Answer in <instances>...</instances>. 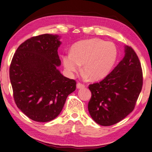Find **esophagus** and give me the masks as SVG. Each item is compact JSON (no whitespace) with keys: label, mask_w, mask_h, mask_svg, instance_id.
<instances>
[{"label":"esophagus","mask_w":152,"mask_h":152,"mask_svg":"<svg viewBox=\"0 0 152 152\" xmlns=\"http://www.w3.org/2000/svg\"><path fill=\"white\" fill-rule=\"evenodd\" d=\"M85 87V85L84 84H82L81 82H78V84H77V88H78V89H80V88H83Z\"/></svg>","instance_id":"34e87169"}]
</instances>
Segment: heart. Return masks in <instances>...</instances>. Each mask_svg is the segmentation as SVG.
<instances>
[{"label":"heart","mask_w":152,"mask_h":152,"mask_svg":"<svg viewBox=\"0 0 152 152\" xmlns=\"http://www.w3.org/2000/svg\"><path fill=\"white\" fill-rule=\"evenodd\" d=\"M118 50L112 42L93 38L74 45L70 54L63 56L64 66L74 72L83 64L84 72L91 80H100L107 76L116 60Z\"/></svg>","instance_id":"obj_1"}]
</instances>
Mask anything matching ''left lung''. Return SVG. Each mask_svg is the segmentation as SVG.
I'll return each instance as SVG.
<instances>
[{
    "label": "left lung",
    "mask_w": 152,
    "mask_h": 152,
    "mask_svg": "<svg viewBox=\"0 0 152 152\" xmlns=\"http://www.w3.org/2000/svg\"><path fill=\"white\" fill-rule=\"evenodd\" d=\"M126 54L114 70L99 82L90 84L88 111L101 126L120 122L133 111L143 86V72L137 54L126 46Z\"/></svg>",
    "instance_id": "8db88e82"
}]
</instances>
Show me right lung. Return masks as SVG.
Here are the masks:
<instances>
[{
    "label": "right lung",
    "instance_id": "obj_1",
    "mask_svg": "<svg viewBox=\"0 0 152 152\" xmlns=\"http://www.w3.org/2000/svg\"><path fill=\"white\" fill-rule=\"evenodd\" d=\"M58 36L33 37L18 46L9 69L13 97L16 106L30 119L50 122L61 112L76 82L62 75Z\"/></svg>",
    "mask_w": 152,
    "mask_h": 152
}]
</instances>
